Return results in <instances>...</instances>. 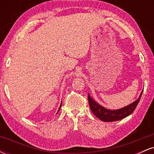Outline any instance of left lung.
<instances>
[{
  "label": "left lung",
  "mask_w": 154,
  "mask_h": 154,
  "mask_svg": "<svg viewBox=\"0 0 154 154\" xmlns=\"http://www.w3.org/2000/svg\"><path fill=\"white\" fill-rule=\"evenodd\" d=\"M142 93L143 92L141 93L138 99L136 100L135 102L130 104L128 106L118 109V110H109V109H105L98 103H97L90 96L89 94L88 95V98L90 108H91L92 112L94 114V115L96 117H98V119L103 122H114L127 117L135 111V108L137 107V104L140 100Z\"/></svg>",
  "instance_id": "obj_1"
}]
</instances>
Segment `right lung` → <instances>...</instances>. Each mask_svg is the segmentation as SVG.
<instances>
[{"label": "right lung", "mask_w": 154, "mask_h": 154, "mask_svg": "<svg viewBox=\"0 0 154 154\" xmlns=\"http://www.w3.org/2000/svg\"><path fill=\"white\" fill-rule=\"evenodd\" d=\"M61 106H60V107H59V111L60 110V108H61ZM59 111H58V112H59ZM58 112H57V113H58Z\"/></svg>", "instance_id": "add662e5"}]
</instances>
